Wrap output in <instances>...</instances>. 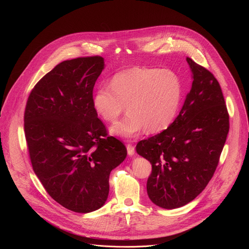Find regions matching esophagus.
I'll return each mask as SVG.
<instances>
[{"label":"esophagus","mask_w":249,"mask_h":249,"mask_svg":"<svg viewBox=\"0 0 249 249\" xmlns=\"http://www.w3.org/2000/svg\"><path fill=\"white\" fill-rule=\"evenodd\" d=\"M126 148H127V153H128V155H129L130 157H133L134 154H135V147H134L133 145H131V144H128V145L126 146Z\"/></svg>","instance_id":"obj_1"}]
</instances>
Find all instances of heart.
<instances>
[{
    "instance_id": "obj_1",
    "label": "heart",
    "mask_w": 249,
    "mask_h": 249,
    "mask_svg": "<svg viewBox=\"0 0 249 249\" xmlns=\"http://www.w3.org/2000/svg\"><path fill=\"white\" fill-rule=\"evenodd\" d=\"M110 85L96 89L92 105L107 122L115 121L127 105L126 116L109 129L114 136L132 138L145 129L149 133L160 132L179 110L182 84L170 70L128 69L114 75Z\"/></svg>"
}]
</instances>
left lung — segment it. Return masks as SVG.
I'll use <instances>...</instances> for the list:
<instances>
[{
  "label": "left lung",
  "instance_id": "8db88e82",
  "mask_svg": "<svg viewBox=\"0 0 249 249\" xmlns=\"http://www.w3.org/2000/svg\"><path fill=\"white\" fill-rule=\"evenodd\" d=\"M186 61L193 82L178 116L166 130L140 141L136 147L138 155L152 163L149 198L169 210L188 204L205 189L230 129L219 82L191 58Z\"/></svg>",
  "mask_w": 249,
  "mask_h": 249
}]
</instances>
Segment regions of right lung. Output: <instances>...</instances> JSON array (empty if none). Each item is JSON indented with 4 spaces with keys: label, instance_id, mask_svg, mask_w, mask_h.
Returning <instances> with one entry per match:
<instances>
[{
    "label": "right lung",
    "instance_id": "1",
    "mask_svg": "<svg viewBox=\"0 0 249 249\" xmlns=\"http://www.w3.org/2000/svg\"><path fill=\"white\" fill-rule=\"evenodd\" d=\"M103 69L100 56L63 61L35 85L25 106L33 171L57 203L77 213L105 204L109 174L127 156L122 142L107 137L92 105Z\"/></svg>",
    "mask_w": 249,
    "mask_h": 249
}]
</instances>
